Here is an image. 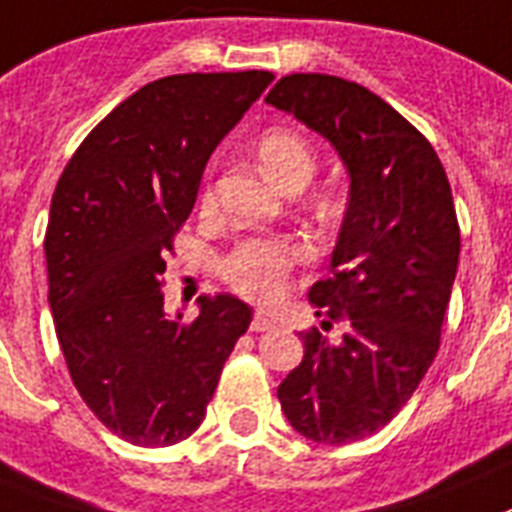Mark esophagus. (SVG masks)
I'll return each instance as SVG.
<instances>
[{"label":"esophagus","mask_w":512,"mask_h":512,"mask_svg":"<svg viewBox=\"0 0 512 512\" xmlns=\"http://www.w3.org/2000/svg\"><path fill=\"white\" fill-rule=\"evenodd\" d=\"M274 324H277V319H274L272 314H266V311H256V314H253L251 329L253 332H269V329H274Z\"/></svg>","instance_id":"esophagus-1"}]
</instances>
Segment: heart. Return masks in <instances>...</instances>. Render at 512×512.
Returning a JSON list of instances; mask_svg holds the SVG:
<instances>
[{
    "mask_svg": "<svg viewBox=\"0 0 512 512\" xmlns=\"http://www.w3.org/2000/svg\"><path fill=\"white\" fill-rule=\"evenodd\" d=\"M261 167L274 183L282 188L306 185L316 170L314 149L301 133L290 128H269L261 133L256 143ZM201 206L211 209L214 196L211 190H204ZM303 261V248L287 243V240L272 238H246L227 253L219 272L232 290L253 301H274L285 290L287 274L293 272L295 264Z\"/></svg>",
    "mask_w": 512,
    "mask_h": 512,
    "instance_id": "obj_1",
    "label": "heart"
}]
</instances>
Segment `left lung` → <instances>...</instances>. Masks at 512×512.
I'll use <instances>...</instances> for the list:
<instances>
[{
    "mask_svg": "<svg viewBox=\"0 0 512 512\" xmlns=\"http://www.w3.org/2000/svg\"><path fill=\"white\" fill-rule=\"evenodd\" d=\"M266 104L327 138L350 177L329 277L308 290L322 329H348L337 345L301 332V366L277 387L295 432L348 445L390 424L437 356L460 253L453 193L432 143L369 88L295 73Z\"/></svg>",
    "mask_w": 512,
    "mask_h": 512,
    "instance_id": "1",
    "label": "left lung"
}]
</instances>
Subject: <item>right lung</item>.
Returning a JSON list of instances; mask_svg holds the SVG:
<instances>
[{
	"instance_id": "right-lung-1",
	"label": "right lung",
	"mask_w": 512,
	"mask_h": 512,
	"mask_svg": "<svg viewBox=\"0 0 512 512\" xmlns=\"http://www.w3.org/2000/svg\"><path fill=\"white\" fill-rule=\"evenodd\" d=\"M272 80H154L86 135L54 188L44 251L59 348L80 398L125 442L167 447L196 432L251 324L235 295H201L193 322L170 316L162 274L211 151Z\"/></svg>"
}]
</instances>
